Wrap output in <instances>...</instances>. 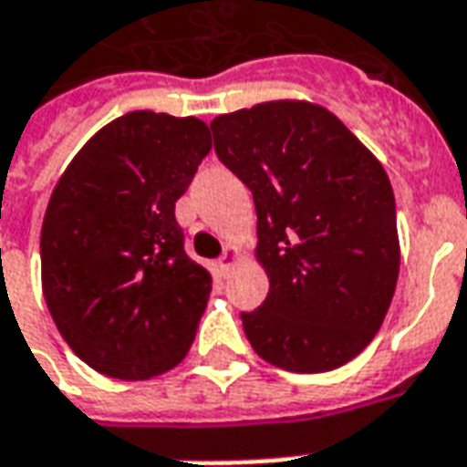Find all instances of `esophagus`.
<instances>
[{
	"label": "esophagus",
	"mask_w": 467,
	"mask_h": 467,
	"mask_svg": "<svg viewBox=\"0 0 467 467\" xmlns=\"http://www.w3.org/2000/svg\"><path fill=\"white\" fill-rule=\"evenodd\" d=\"M234 262H237V247H234V244H227L223 252V257H220V262H217V265H220V269H223L224 275H227V272L233 269Z\"/></svg>",
	"instance_id": "1"
}]
</instances>
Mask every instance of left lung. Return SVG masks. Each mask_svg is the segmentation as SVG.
<instances>
[{
    "label": "left lung",
    "instance_id": "obj_1",
    "mask_svg": "<svg viewBox=\"0 0 467 467\" xmlns=\"http://www.w3.org/2000/svg\"><path fill=\"white\" fill-rule=\"evenodd\" d=\"M215 153L252 190L269 295L243 314L277 368L321 374L364 351L400 267L396 200L376 155L331 110L267 101L213 123Z\"/></svg>",
    "mask_w": 467,
    "mask_h": 467
}]
</instances>
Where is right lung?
<instances>
[{"label": "right lung", "mask_w": 467, "mask_h": 467, "mask_svg": "<svg viewBox=\"0 0 467 467\" xmlns=\"http://www.w3.org/2000/svg\"><path fill=\"white\" fill-rule=\"evenodd\" d=\"M213 138L200 119L130 110L88 138L41 224V289L71 351L99 374L146 381L195 339L213 277L182 250L175 202Z\"/></svg>", "instance_id": "add662e5"}]
</instances>
